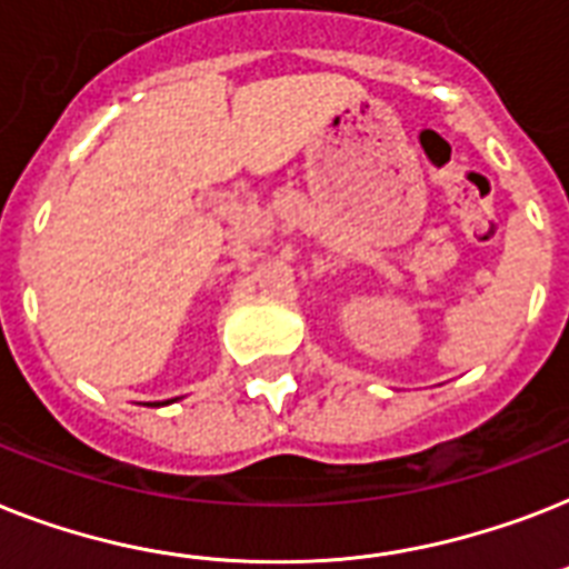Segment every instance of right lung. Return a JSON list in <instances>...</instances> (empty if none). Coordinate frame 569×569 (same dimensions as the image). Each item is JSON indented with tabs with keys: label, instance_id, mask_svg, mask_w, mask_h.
Returning a JSON list of instances; mask_svg holds the SVG:
<instances>
[{
	"label": "right lung",
	"instance_id": "right-lung-1",
	"mask_svg": "<svg viewBox=\"0 0 569 569\" xmlns=\"http://www.w3.org/2000/svg\"><path fill=\"white\" fill-rule=\"evenodd\" d=\"M166 403H169V400H166ZM149 406H160V403H149Z\"/></svg>",
	"mask_w": 569,
	"mask_h": 569
}]
</instances>
